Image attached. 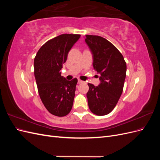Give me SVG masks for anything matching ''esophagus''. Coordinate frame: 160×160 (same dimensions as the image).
I'll return each instance as SVG.
<instances>
[{"label": "esophagus", "instance_id": "34e87169", "mask_svg": "<svg viewBox=\"0 0 160 160\" xmlns=\"http://www.w3.org/2000/svg\"><path fill=\"white\" fill-rule=\"evenodd\" d=\"M83 83V81H82V80H81V79H79L78 80V83L79 84H81V83Z\"/></svg>", "mask_w": 160, "mask_h": 160}]
</instances>
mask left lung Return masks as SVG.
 Listing matches in <instances>:
<instances>
[{"mask_svg": "<svg viewBox=\"0 0 160 160\" xmlns=\"http://www.w3.org/2000/svg\"><path fill=\"white\" fill-rule=\"evenodd\" d=\"M85 42L93 57V69L99 73L100 84L88 83L87 93L89 109L97 115L111 113L123 89L127 66L124 58L112 43L98 35H85Z\"/></svg>", "mask_w": 160, "mask_h": 160, "instance_id": "obj_1", "label": "left lung"}]
</instances>
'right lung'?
Instances as JSON below:
<instances>
[{"label": "right lung", "mask_w": 160, "mask_h": 160, "mask_svg": "<svg viewBox=\"0 0 160 160\" xmlns=\"http://www.w3.org/2000/svg\"><path fill=\"white\" fill-rule=\"evenodd\" d=\"M80 36L62 34L49 40L38 51L34 60V74L40 98L47 111L58 117L69 114L73 104L77 79L67 81L60 70Z\"/></svg>", "instance_id": "right-lung-1"}]
</instances>
